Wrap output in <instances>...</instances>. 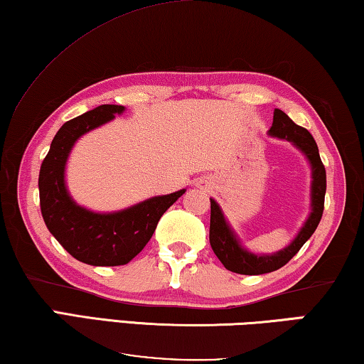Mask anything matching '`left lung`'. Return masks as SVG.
<instances>
[{
    "label": "left lung",
    "mask_w": 364,
    "mask_h": 364,
    "mask_svg": "<svg viewBox=\"0 0 364 364\" xmlns=\"http://www.w3.org/2000/svg\"><path fill=\"white\" fill-rule=\"evenodd\" d=\"M269 134L279 139L290 141L301 151L311 164V213L308 220L304 222L303 228L299 230L296 238L284 250L274 252V255H252L240 245L236 235L232 232L227 218L215 200L210 199V232L209 240L215 256L220 259L225 269L232 270L235 274L243 275H261L284 267L290 259L301 250V246L316 232L317 225L321 222L322 212H324V196H326V168L319 157V149L314 137L309 134L308 129L301 128L288 118V114L282 109H274V123L270 126Z\"/></svg>",
    "instance_id": "1"
}]
</instances>
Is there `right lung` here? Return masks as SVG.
Listing matches in <instances>:
<instances>
[{
  "label": "right lung",
  "instance_id": "add662e5",
  "mask_svg": "<svg viewBox=\"0 0 364 364\" xmlns=\"http://www.w3.org/2000/svg\"><path fill=\"white\" fill-rule=\"evenodd\" d=\"M124 112L121 105H100L66 121L51 141L38 175L40 210L50 233L77 261L89 265H124L149 243L160 217L186 189L155 196L128 209L97 213L77 205L65 183L68 155L80 136Z\"/></svg>",
  "mask_w": 364,
  "mask_h": 364
}]
</instances>
